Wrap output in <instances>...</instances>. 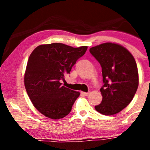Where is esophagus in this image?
Segmentation results:
<instances>
[{
	"label": "esophagus",
	"instance_id": "34e87169",
	"mask_svg": "<svg viewBox=\"0 0 150 150\" xmlns=\"http://www.w3.org/2000/svg\"><path fill=\"white\" fill-rule=\"evenodd\" d=\"M81 93L83 94V95H85V96H87V95H89V92H84V91H82Z\"/></svg>",
	"mask_w": 150,
	"mask_h": 150
}]
</instances>
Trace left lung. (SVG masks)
Returning a JSON list of instances; mask_svg holds the SVG:
<instances>
[{"mask_svg": "<svg viewBox=\"0 0 150 150\" xmlns=\"http://www.w3.org/2000/svg\"><path fill=\"white\" fill-rule=\"evenodd\" d=\"M89 52L101 66L104 83L100 89L102 101L95 106V110L107 116L118 113L130 104L138 87L134 58L116 43H102L91 47Z\"/></svg>", "mask_w": 150, "mask_h": 150, "instance_id": "left-lung-1", "label": "left lung"}]
</instances>
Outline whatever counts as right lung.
<instances>
[{"mask_svg":"<svg viewBox=\"0 0 150 150\" xmlns=\"http://www.w3.org/2000/svg\"><path fill=\"white\" fill-rule=\"evenodd\" d=\"M86 50L85 46L51 43L40 45L31 52L24 83L33 105L45 116L59 120L71 111L79 92L62 86L60 81Z\"/></svg>","mask_w":150,"mask_h":150,"instance_id":"obj_1","label":"right lung"}]
</instances>
